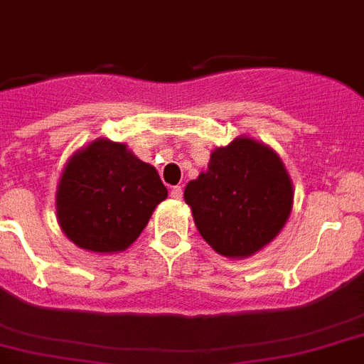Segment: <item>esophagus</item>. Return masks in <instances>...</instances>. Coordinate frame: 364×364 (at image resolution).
I'll list each match as a JSON object with an SVG mask.
<instances>
[{"label":"esophagus","instance_id":"1","mask_svg":"<svg viewBox=\"0 0 364 364\" xmlns=\"http://www.w3.org/2000/svg\"><path fill=\"white\" fill-rule=\"evenodd\" d=\"M170 196H172L173 200H181L183 198V188L181 186H172V191H170Z\"/></svg>","mask_w":364,"mask_h":364}]
</instances>
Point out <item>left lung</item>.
Segmentation results:
<instances>
[{
    "mask_svg": "<svg viewBox=\"0 0 364 364\" xmlns=\"http://www.w3.org/2000/svg\"><path fill=\"white\" fill-rule=\"evenodd\" d=\"M194 223L223 257L260 251L289 218L293 185L280 157L252 139L213 151L207 172L185 188Z\"/></svg>",
    "mask_w": 364,
    "mask_h": 364,
    "instance_id": "left-lung-1",
    "label": "left lung"
}]
</instances>
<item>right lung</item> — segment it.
I'll return each instance as SVG.
<instances>
[{"instance_id": "add662e5", "label": "right lung", "mask_w": 364, "mask_h": 364, "mask_svg": "<svg viewBox=\"0 0 364 364\" xmlns=\"http://www.w3.org/2000/svg\"><path fill=\"white\" fill-rule=\"evenodd\" d=\"M166 194L154 166L137 159L126 144L97 139L65 166L56 213L65 236L78 247L124 251Z\"/></svg>"}]
</instances>
